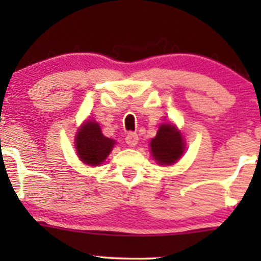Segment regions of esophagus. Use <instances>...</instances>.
I'll use <instances>...</instances> for the list:
<instances>
[{
	"label": "esophagus",
	"instance_id": "34e87169",
	"mask_svg": "<svg viewBox=\"0 0 261 261\" xmlns=\"http://www.w3.org/2000/svg\"><path fill=\"white\" fill-rule=\"evenodd\" d=\"M125 140H126V143L130 147H135L137 145V142H139V135L136 133H128Z\"/></svg>",
	"mask_w": 261,
	"mask_h": 261
}]
</instances>
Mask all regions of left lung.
I'll list each match as a JSON object with an SVG mask.
<instances>
[{
  "mask_svg": "<svg viewBox=\"0 0 261 261\" xmlns=\"http://www.w3.org/2000/svg\"><path fill=\"white\" fill-rule=\"evenodd\" d=\"M149 145L154 160L163 166L175 163L180 158L184 148L180 133L170 124L161 125L157 136L152 139Z\"/></svg>",
  "mask_w": 261,
  "mask_h": 261,
  "instance_id": "left-lung-1",
  "label": "left lung"
}]
</instances>
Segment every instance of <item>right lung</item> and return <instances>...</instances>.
Wrapping results in <instances>:
<instances>
[{
	"mask_svg": "<svg viewBox=\"0 0 261 261\" xmlns=\"http://www.w3.org/2000/svg\"><path fill=\"white\" fill-rule=\"evenodd\" d=\"M114 140L101 134L99 125L94 121H87L76 137L77 153L81 161L88 166L103 163L114 147Z\"/></svg>",
	"mask_w": 261,
	"mask_h": 261,
	"instance_id": "right-lung-1",
	"label": "right lung"
}]
</instances>
